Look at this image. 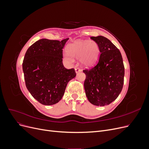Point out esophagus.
I'll list each match as a JSON object with an SVG mask.
<instances>
[{
    "instance_id": "34e87169",
    "label": "esophagus",
    "mask_w": 149,
    "mask_h": 149,
    "mask_svg": "<svg viewBox=\"0 0 149 149\" xmlns=\"http://www.w3.org/2000/svg\"><path fill=\"white\" fill-rule=\"evenodd\" d=\"M75 71H76V73H79V72L81 71V70L79 68H78V67H76L75 68Z\"/></svg>"
}]
</instances>
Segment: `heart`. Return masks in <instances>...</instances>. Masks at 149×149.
Masks as SVG:
<instances>
[{
  "label": "heart",
  "instance_id": "obj_1",
  "mask_svg": "<svg viewBox=\"0 0 149 149\" xmlns=\"http://www.w3.org/2000/svg\"><path fill=\"white\" fill-rule=\"evenodd\" d=\"M67 53L63 54L65 59L70 62L73 58H80V61L84 66H91L95 63L100 54V48L96 42L88 40H78L69 44L66 48Z\"/></svg>",
  "mask_w": 149,
  "mask_h": 149
}]
</instances>
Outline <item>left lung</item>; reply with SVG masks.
I'll list each match as a JSON object with an SVG mask.
<instances>
[{
	"instance_id": "8db88e82",
	"label": "left lung",
	"mask_w": 149,
	"mask_h": 149,
	"mask_svg": "<svg viewBox=\"0 0 149 149\" xmlns=\"http://www.w3.org/2000/svg\"><path fill=\"white\" fill-rule=\"evenodd\" d=\"M101 52L97 63L83 71L86 74L84 83L88 101L95 106H107L116 100L123 89L124 66L118 48L102 36L91 37Z\"/></svg>"
}]
</instances>
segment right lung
Returning a JSON list of instances; mask_svg holds the SVG:
<instances>
[{"instance_id": "1", "label": "right lung", "mask_w": 149, "mask_h": 149, "mask_svg": "<svg viewBox=\"0 0 149 149\" xmlns=\"http://www.w3.org/2000/svg\"><path fill=\"white\" fill-rule=\"evenodd\" d=\"M68 40L40 39L25 55L22 68L26 87L42 104L59 102L68 83L76 76L74 68L66 69L63 64V48Z\"/></svg>"}]
</instances>
